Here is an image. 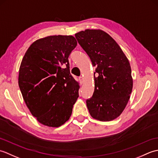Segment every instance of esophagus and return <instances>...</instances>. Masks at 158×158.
<instances>
[{"label":"esophagus","instance_id":"obj_1","mask_svg":"<svg viewBox=\"0 0 158 158\" xmlns=\"http://www.w3.org/2000/svg\"><path fill=\"white\" fill-rule=\"evenodd\" d=\"M79 81H80V82H81V83H83V77H79Z\"/></svg>","mask_w":158,"mask_h":158}]
</instances>
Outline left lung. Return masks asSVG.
Instances as JSON below:
<instances>
[{
  "mask_svg": "<svg viewBox=\"0 0 158 158\" xmlns=\"http://www.w3.org/2000/svg\"><path fill=\"white\" fill-rule=\"evenodd\" d=\"M79 45L96 66L94 92L86 104L90 115L101 122L118 117L130 99L133 79L128 59L117 43L100 29H86L75 34Z\"/></svg>",
  "mask_w": 158,
  "mask_h": 158,
  "instance_id": "1",
  "label": "left lung"
}]
</instances>
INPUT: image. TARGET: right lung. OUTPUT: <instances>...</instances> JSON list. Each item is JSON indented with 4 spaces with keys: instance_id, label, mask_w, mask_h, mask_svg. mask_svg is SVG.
I'll list each match as a JSON object with an SVG mask.
<instances>
[{
    "instance_id": "1",
    "label": "right lung",
    "mask_w": 158,
    "mask_h": 158,
    "mask_svg": "<svg viewBox=\"0 0 158 158\" xmlns=\"http://www.w3.org/2000/svg\"><path fill=\"white\" fill-rule=\"evenodd\" d=\"M77 42L53 35L33 42L23 57L18 84L32 115L44 126L58 127L70 118L79 83L70 73L69 56Z\"/></svg>"
}]
</instances>
